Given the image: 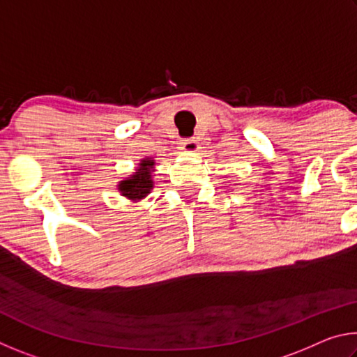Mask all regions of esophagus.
<instances>
[{
	"instance_id": "obj_1",
	"label": "esophagus",
	"mask_w": 357,
	"mask_h": 357,
	"mask_svg": "<svg viewBox=\"0 0 357 357\" xmlns=\"http://www.w3.org/2000/svg\"><path fill=\"white\" fill-rule=\"evenodd\" d=\"M181 149L185 151V153H195V151L200 149V144L197 143L195 138H184L181 142Z\"/></svg>"
}]
</instances>
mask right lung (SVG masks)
I'll use <instances>...</instances> for the list:
<instances>
[{
	"label": "right lung",
	"mask_w": 357,
	"mask_h": 357,
	"mask_svg": "<svg viewBox=\"0 0 357 357\" xmlns=\"http://www.w3.org/2000/svg\"><path fill=\"white\" fill-rule=\"evenodd\" d=\"M154 162L144 159L142 160L140 168L130 179L121 181L119 192L124 197L130 198V200H142L146 197L149 190L153 189V179H151V168H153Z\"/></svg>",
	"instance_id": "obj_1"
}]
</instances>
